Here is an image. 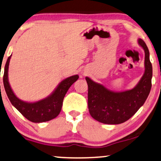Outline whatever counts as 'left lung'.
I'll use <instances>...</instances> for the list:
<instances>
[{"mask_svg": "<svg viewBox=\"0 0 161 161\" xmlns=\"http://www.w3.org/2000/svg\"><path fill=\"white\" fill-rule=\"evenodd\" d=\"M138 43L144 50L145 71L133 89L124 92L111 91L100 83L86 78L88 83V107L90 115L98 122L118 125L126 122L144 105L150 92L153 67L148 47L142 39Z\"/></svg>", "mask_w": 161, "mask_h": 161, "instance_id": "1", "label": "left lung"}]
</instances>
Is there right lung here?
Masks as SVG:
<instances>
[{
	"label": "right lung",
	"mask_w": 161,
	"mask_h": 161,
	"mask_svg": "<svg viewBox=\"0 0 161 161\" xmlns=\"http://www.w3.org/2000/svg\"><path fill=\"white\" fill-rule=\"evenodd\" d=\"M11 57L12 55L8 58L4 67L3 85L6 94L13 106L16 108L27 119L32 122H47L56 118L61 112L66 93L69 87L78 80L79 76L75 75L63 80L52 94L45 99L34 103L24 102L17 97L8 82V70Z\"/></svg>",
	"instance_id": "add662e5"
}]
</instances>
